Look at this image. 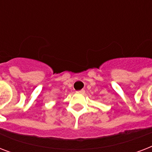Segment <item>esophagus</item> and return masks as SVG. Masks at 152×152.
Masks as SVG:
<instances>
[{"label":"esophagus","instance_id":"esophagus-1","mask_svg":"<svg viewBox=\"0 0 152 152\" xmlns=\"http://www.w3.org/2000/svg\"><path fill=\"white\" fill-rule=\"evenodd\" d=\"M76 92L79 93V94H84V92H85V91L83 90V89H82V90L78 91H76Z\"/></svg>","mask_w":152,"mask_h":152}]
</instances>
